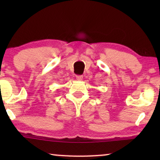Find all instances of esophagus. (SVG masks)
<instances>
[{"label":"esophagus","instance_id":"esophagus-1","mask_svg":"<svg viewBox=\"0 0 160 160\" xmlns=\"http://www.w3.org/2000/svg\"><path fill=\"white\" fill-rule=\"evenodd\" d=\"M76 79H77L78 81H82L83 79V76L82 75H77L76 76Z\"/></svg>","mask_w":160,"mask_h":160}]
</instances>
